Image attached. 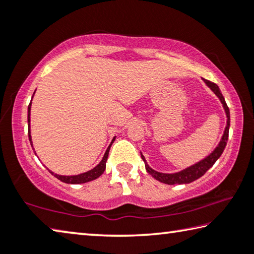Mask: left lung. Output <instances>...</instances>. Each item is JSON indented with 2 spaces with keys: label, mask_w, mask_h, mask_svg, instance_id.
I'll list each match as a JSON object with an SVG mask.
<instances>
[{
  "label": "left lung",
  "mask_w": 254,
  "mask_h": 254,
  "mask_svg": "<svg viewBox=\"0 0 254 254\" xmlns=\"http://www.w3.org/2000/svg\"><path fill=\"white\" fill-rule=\"evenodd\" d=\"M203 80H204V83L207 85L210 89H212L215 95L220 98V101L223 105V109H224L225 114H226V127H225L224 133H223V136L220 141V143H218L217 147L214 149V151H212V153L208 154L206 158H204L203 160L196 162L195 165H192L190 167H188V168L184 169L182 171H178V173H175V174H163V173H159V171L153 170L151 167H149L147 161H145V158L143 157V154L141 153V158L143 159L144 165H145V170H147L154 179H157L158 182L167 184V185H177V184L182 185V184L192 183L194 180L200 178L201 176H203L209 168H212L214 163L216 162L217 159L222 156L223 151H224V149L226 147L227 139H229L230 110L226 105L224 97H223L220 88H218V86L207 79H203Z\"/></svg>",
  "instance_id": "8db88e82"
}]
</instances>
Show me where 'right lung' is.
Here are the masks:
<instances>
[{"instance_id": "1", "label": "right lung", "mask_w": 254, "mask_h": 254, "mask_svg": "<svg viewBox=\"0 0 254 254\" xmlns=\"http://www.w3.org/2000/svg\"><path fill=\"white\" fill-rule=\"evenodd\" d=\"M34 95V93H33ZM33 97V96H32ZM32 101V100H31ZM30 111H31V103H30L29 106H28V135H29V141L30 143L32 145V141H31V134H30ZM115 140V136L113 137V140H112L111 144L109 145V148L106 149V151L104 153V157L101 160V162L98 163L96 167H94L93 169L86 171V173L83 174H79V175H75V176H62V175H57V174H54L53 171H50L51 175H54L56 178L59 179L60 182L63 183H66V184H85V183H88V182H92V180L96 179L100 177V176L104 173V170L106 168V161H107V157H109V152H110V148L112 143L114 142Z\"/></svg>"}]
</instances>
